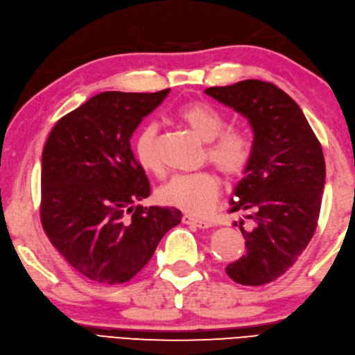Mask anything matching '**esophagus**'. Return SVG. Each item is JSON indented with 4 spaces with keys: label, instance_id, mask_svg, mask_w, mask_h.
<instances>
[{
    "label": "esophagus",
    "instance_id": "34e87169",
    "mask_svg": "<svg viewBox=\"0 0 355 355\" xmlns=\"http://www.w3.org/2000/svg\"><path fill=\"white\" fill-rule=\"evenodd\" d=\"M181 222H183L184 225H193V226H196V228H201V230H207V228H210V226H211L208 222L195 219V217L189 216V214H184L183 217H181Z\"/></svg>",
    "mask_w": 355,
    "mask_h": 355
}]
</instances>
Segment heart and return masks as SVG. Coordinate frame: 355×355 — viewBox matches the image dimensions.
Listing matches in <instances>:
<instances>
[{
    "label": "heart",
    "mask_w": 355,
    "mask_h": 355,
    "mask_svg": "<svg viewBox=\"0 0 355 355\" xmlns=\"http://www.w3.org/2000/svg\"><path fill=\"white\" fill-rule=\"evenodd\" d=\"M198 138L208 142V159L230 180L240 178L249 169L252 144L243 132L225 130L226 118L204 102L186 103L175 114ZM135 157L139 166L150 174H159L162 162L157 153V125L145 124L133 144ZM220 178L211 171L198 174L175 175L156 190V199L166 207L177 208L192 216H207L220 193Z\"/></svg>",
    "instance_id": "heart-1"
}]
</instances>
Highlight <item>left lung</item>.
I'll list each match as a JSON object with an SVG mask.
<instances>
[{"instance_id":"left-lung-1","label":"left lung","mask_w":355,"mask_h":355,"mask_svg":"<svg viewBox=\"0 0 355 355\" xmlns=\"http://www.w3.org/2000/svg\"><path fill=\"white\" fill-rule=\"evenodd\" d=\"M205 94L248 118L253 132L249 169L230 201L231 211L248 213L252 228L240 222L246 253L226 275L240 285H266L293 267L313 237L325 184L321 144L300 106L275 84L246 79Z\"/></svg>"}]
</instances>
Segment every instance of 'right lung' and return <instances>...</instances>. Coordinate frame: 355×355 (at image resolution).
Masks as SVG:
<instances>
[{
	"label": "right lung",
	"instance_id": "obj_1",
	"mask_svg": "<svg viewBox=\"0 0 355 355\" xmlns=\"http://www.w3.org/2000/svg\"><path fill=\"white\" fill-rule=\"evenodd\" d=\"M168 94L105 91L60 118L44 144L43 230L71 267L98 284L129 282L181 222L177 208L136 205L150 196V183L130 138Z\"/></svg>",
	"mask_w": 355,
	"mask_h": 355
}]
</instances>
